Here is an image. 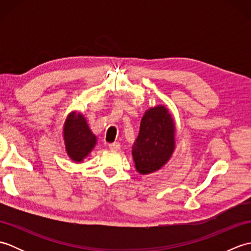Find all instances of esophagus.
Returning a JSON list of instances; mask_svg holds the SVG:
<instances>
[{
	"label": "esophagus",
	"mask_w": 251,
	"mask_h": 251,
	"mask_svg": "<svg viewBox=\"0 0 251 251\" xmlns=\"http://www.w3.org/2000/svg\"><path fill=\"white\" fill-rule=\"evenodd\" d=\"M109 148H110V150H112V151H117L119 150V149L121 148V143H119V142H113V143H109Z\"/></svg>",
	"instance_id": "34e87169"
}]
</instances>
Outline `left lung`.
<instances>
[{
  "label": "left lung",
  "mask_w": 251,
  "mask_h": 251,
  "mask_svg": "<svg viewBox=\"0 0 251 251\" xmlns=\"http://www.w3.org/2000/svg\"><path fill=\"white\" fill-rule=\"evenodd\" d=\"M175 149V125L163 105L148 110L143 115L140 131L132 147L136 169L150 174L167 163Z\"/></svg>",
  "instance_id": "1"
}]
</instances>
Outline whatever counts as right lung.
Instances as JSON below:
<instances>
[{
  "label": "right lung",
  "instance_id": "right-lung-1",
  "mask_svg": "<svg viewBox=\"0 0 251 251\" xmlns=\"http://www.w3.org/2000/svg\"><path fill=\"white\" fill-rule=\"evenodd\" d=\"M63 132L67 152L75 162L83 161L96 145V136L90 131L84 116L79 113L73 112L68 116Z\"/></svg>",
  "mask_w": 251,
  "mask_h": 251
}]
</instances>
